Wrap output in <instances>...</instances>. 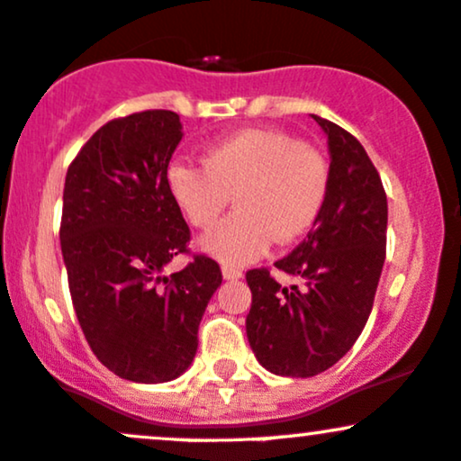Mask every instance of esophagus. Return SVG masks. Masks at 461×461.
<instances>
[{
	"label": "esophagus",
	"mask_w": 461,
	"mask_h": 461,
	"mask_svg": "<svg viewBox=\"0 0 461 461\" xmlns=\"http://www.w3.org/2000/svg\"><path fill=\"white\" fill-rule=\"evenodd\" d=\"M221 275H224L226 281H237V279H241V276H244V272L232 268V266H224V268H221Z\"/></svg>",
	"instance_id": "34e87169"
}]
</instances>
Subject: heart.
<instances>
[{"mask_svg":"<svg viewBox=\"0 0 461 461\" xmlns=\"http://www.w3.org/2000/svg\"><path fill=\"white\" fill-rule=\"evenodd\" d=\"M165 185L180 215L200 230L235 197L237 212L202 237L200 249L226 266H246L275 240L290 244L314 226L328 200L330 169L290 133L249 127L211 145L204 165L171 160Z\"/></svg>","mask_w":461,"mask_h":461,"instance_id":"b5f03b06","label":"heart"}]
</instances>
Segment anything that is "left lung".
Returning a JSON list of instances; mask_svg holds the SVG:
<instances>
[{
  "label": "left lung",
  "mask_w": 461,
  "mask_h": 461,
  "mask_svg": "<svg viewBox=\"0 0 461 461\" xmlns=\"http://www.w3.org/2000/svg\"><path fill=\"white\" fill-rule=\"evenodd\" d=\"M328 136L330 191L308 240L276 268L303 279L284 288L249 270L246 334L270 374L310 378L339 363L363 331L387 249V195L367 151L343 127L312 113Z\"/></svg>",
  "instance_id": "1"
}]
</instances>
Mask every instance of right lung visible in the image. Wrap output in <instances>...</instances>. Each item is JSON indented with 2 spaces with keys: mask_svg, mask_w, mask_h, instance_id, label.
Listing matches in <instances>:
<instances>
[{
  "mask_svg": "<svg viewBox=\"0 0 461 461\" xmlns=\"http://www.w3.org/2000/svg\"><path fill=\"white\" fill-rule=\"evenodd\" d=\"M182 136L169 110L116 118L66 176L61 252L77 319L96 358L131 383H169L191 367L221 285L220 266L204 255L162 275L191 237L165 185Z\"/></svg>",
  "mask_w": 461,
  "mask_h": 461,
  "instance_id": "add662e5",
  "label": "right lung"
}]
</instances>
